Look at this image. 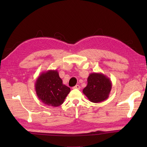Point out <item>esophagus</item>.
<instances>
[{
    "label": "esophagus",
    "instance_id": "obj_1",
    "mask_svg": "<svg viewBox=\"0 0 147 147\" xmlns=\"http://www.w3.org/2000/svg\"><path fill=\"white\" fill-rule=\"evenodd\" d=\"M73 89H77V90H80V85H76V86H74V87H73Z\"/></svg>",
    "mask_w": 147,
    "mask_h": 147
}]
</instances>
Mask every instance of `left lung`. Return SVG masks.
<instances>
[{
	"mask_svg": "<svg viewBox=\"0 0 147 147\" xmlns=\"http://www.w3.org/2000/svg\"><path fill=\"white\" fill-rule=\"evenodd\" d=\"M87 82L83 93L90 102L99 103L109 98L112 89V82L109 78L102 73H93L90 74Z\"/></svg>",
	"mask_w": 147,
	"mask_h": 147,
	"instance_id": "left-lung-1",
	"label": "left lung"
}]
</instances>
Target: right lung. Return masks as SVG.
Listing matches in <instances>:
<instances>
[{"label": "right lung", "instance_id": "add662e5", "mask_svg": "<svg viewBox=\"0 0 147 147\" xmlns=\"http://www.w3.org/2000/svg\"><path fill=\"white\" fill-rule=\"evenodd\" d=\"M36 93L43 104L57 107L63 104L70 88L62 83L57 70L42 72L36 79L35 85Z\"/></svg>", "mask_w": 147, "mask_h": 147}]
</instances>
